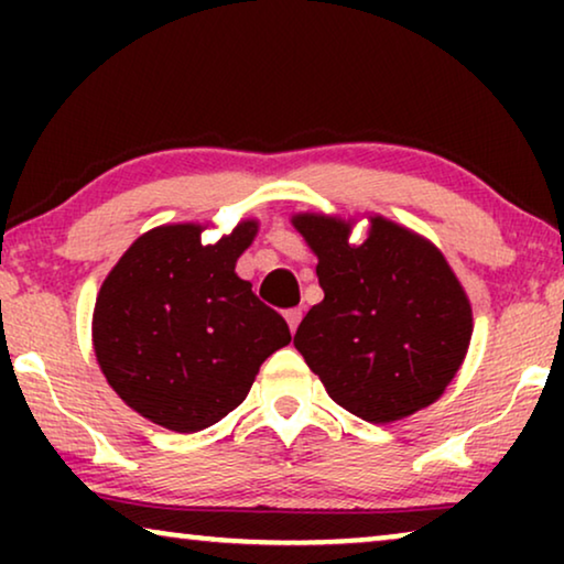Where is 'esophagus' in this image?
Instances as JSON below:
<instances>
[{"label": "esophagus", "mask_w": 564, "mask_h": 564, "mask_svg": "<svg viewBox=\"0 0 564 564\" xmlns=\"http://www.w3.org/2000/svg\"><path fill=\"white\" fill-rule=\"evenodd\" d=\"M284 321H288L290 330H292V334H295L297 326H300V321H303V311H300V307H292V311L284 313Z\"/></svg>", "instance_id": "34e87169"}]
</instances>
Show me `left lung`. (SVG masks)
<instances>
[{
  "instance_id": "1",
  "label": "left lung",
  "mask_w": 564,
  "mask_h": 564,
  "mask_svg": "<svg viewBox=\"0 0 564 564\" xmlns=\"http://www.w3.org/2000/svg\"><path fill=\"white\" fill-rule=\"evenodd\" d=\"M318 257L323 300L295 349L346 411L369 423L408 419L442 398L473 338V305L429 238L382 215L351 243V220L292 215Z\"/></svg>"
}]
</instances>
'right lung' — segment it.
Returning <instances> with one entry per match:
<instances>
[{"label": "right lung", "mask_w": 564, "mask_h": 564, "mask_svg": "<svg viewBox=\"0 0 564 564\" xmlns=\"http://www.w3.org/2000/svg\"><path fill=\"white\" fill-rule=\"evenodd\" d=\"M205 226L151 228L122 253L97 292L91 344L122 403L176 434H195L238 408L290 328L236 274L257 236L241 220L218 243Z\"/></svg>", "instance_id": "obj_1"}]
</instances>
